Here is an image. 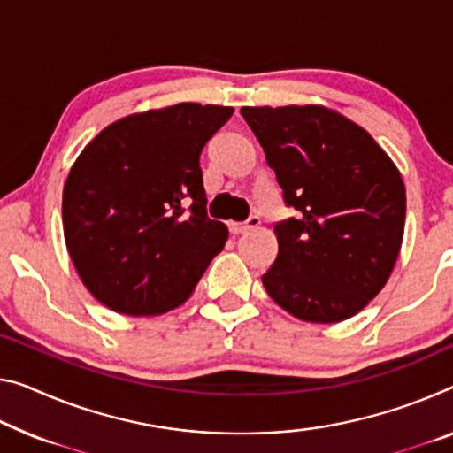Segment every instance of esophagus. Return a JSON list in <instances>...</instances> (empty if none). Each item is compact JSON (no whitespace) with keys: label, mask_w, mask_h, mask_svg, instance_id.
Masks as SVG:
<instances>
[{"label":"esophagus","mask_w":453,"mask_h":453,"mask_svg":"<svg viewBox=\"0 0 453 453\" xmlns=\"http://www.w3.org/2000/svg\"><path fill=\"white\" fill-rule=\"evenodd\" d=\"M259 225H261L259 217H249V220H245V222H231L228 228H231L233 234H242V233L250 231V228H257Z\"/></svg>","instance_id":"obj_1"}]
</instances>
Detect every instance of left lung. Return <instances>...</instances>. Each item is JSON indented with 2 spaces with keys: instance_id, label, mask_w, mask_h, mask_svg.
I'll return each mask as SVG.
<instances>
[{
  "instance_id": "left-lung-1",
  "label": "left lung",
  "mask_w": 453,
  "mask_h": 453,
  "mask_svg": "<svg viewBox=\"0 0 453 453\" xmlns=\"http://www.w3.org/2000/svg\"><path fill=\"white\" fill-rule=\"evenodd\" d=\"M283 200L277 259L261 277L269 297L303 322L358 314L385 288L405 231V184L387 151L322 105L242 107Z\"/></svg>"
}]
</instances>
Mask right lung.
<instances>
[{
  "mask_svg": "<svg viewBox=\"0 0 453 453\" xmlns=\"http://www.w3.org/2000/svg\"><path fill=\"white\" fill-rule=\"evenodd\" d=\"M233 107L178 103L107 125L62 192L68 255L85 288L125 316H159L192 296L228 239L206 217L204 145Z\"/></svg>",
  "mask_w": 453,
  "mask_h": 453,
  "instance_id": "add662e5",
  "label": "right lung"
}]
</instances>
